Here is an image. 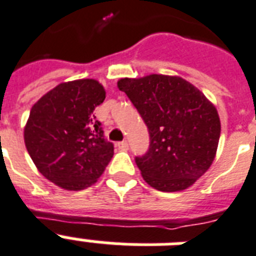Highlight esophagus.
Listing matches in <instances>:
<instances>
[{"label": "esophagus", "mask_w": 256, "mask_h": 256, "mask_svg": "<svg viewBox=\"0 0 256 256\" xmlns=\"http://www.w3.org/2000/svg\"><path fill=\"white\" fill-rule=\"evenodd\" d=\"M117 147L120 148L121 151H128V143L126 140L120 142V143H117Z\"/></svg>", "instance_id": "34e87169"}]
</instances>
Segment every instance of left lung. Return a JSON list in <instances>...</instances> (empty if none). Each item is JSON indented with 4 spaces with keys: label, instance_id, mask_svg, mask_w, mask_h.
Instances as JSON below:
<instances>
[{
    "label": "left lung",
    "instance_id": "8db88e82",
    "mask_svg": "<svg viewBox=\"0 0 256 256\" xmlns=\"http://www.w3.org/2000/svg\"><path fill=\"white\" fill-rule=\"evenodd\" d=\"M117 87L132 100L150 132V148L135 158L142 177L158 191L190 188L210 169L221 124L204 94L181 76L122 78Z\"/></svg>",
    "mask_w": 256,
    "mask_h": 256
}]
</instances>
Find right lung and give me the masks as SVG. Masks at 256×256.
Wrapping results in <instances>:
<instances>
[{
  "label": "right lung",
  "instance_id": "obj_1",
  "mask_svg": "<svg viewBox=\"0 0 256 256\" xmlns=\"http://www.w3.org/2000/svg\"><path fill=\"white\" fill-rule=\"evenodd\" d=\"M105 100L95 79L56 86L34 104L24 126L26 148L46 180L70 191L90 188L113 158L94 110Z\"/></svg>",
  "mask_w": 256,
  "mask_h": 256
}]
</instances>
